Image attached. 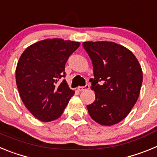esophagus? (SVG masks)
<instances>
[{"instance_id": "34e87169", "label": "esophagus", "mask_w": 157, "mask_h": 157, "mask_svg": "<svg viewBox=\"0 0 157 157\" xmlns=\"http://www.w3.org/2000/svg\"><path fill=\"white\" fill-rule=\"evenodd\" d=\"M89 89H90V85H89V84H86L85 86H78L77 88V90L78 91H84L86 90H89Z\"/></svg>"}]
</instances>
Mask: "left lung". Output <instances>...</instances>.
Segmentation results:
<instances>
[{"mask_svg": "<svg viewBox=\"0 0 157 157\" xmlns=\"http://www.w3.org/2000/svg\"><path fill=\"white\" fill-rule=\"evenodd\" d=\"M82 45L94 67L90 82L95 101L87 105L89 114L101 125H115L138 101L143 80L141 65L131 51L117 43L85 41Z\"/></svg>", "mask_w": 157, "mask_h": 157, "instance_id": "obj_1", "label": "left lung"}]
</instances>
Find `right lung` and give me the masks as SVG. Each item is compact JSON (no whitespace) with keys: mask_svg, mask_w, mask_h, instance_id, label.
<instances>
[{"mask_svg":"<svg viewBox=\"0 0 157 157\" xmlns=\"http://www.w3.org/2000/svg\"><path fill=\"white\" fill-rule=\"evenodd\" d=\"M80 45L61 38L45 39L27 47L16 69L19 95L29 112L42 122L56 120L63 114L75 91L69 88L65 63Z\"/></svg>","mask_w":157,"mask_h":157,"instance_id":"obj_1","label":"right lung"}]
</instances>
